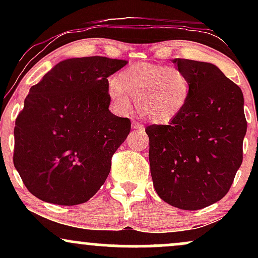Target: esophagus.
I'll return each instance as SVG.
<instances>
[{
  "label": "esophagus",
  "mask_w": 258,
  "mask_h": 258,
  "mask_svg": "<svg viewBox=\"0 0 258 258\" xmlns=\"http://www.w3.org/2000/svg\"><path fill=\"white\" fill-rule=\"evenodd\" d=\"M132 128L135 130V131H144V126L142 125V123H139L138 121H132Z\"/></svg>",
  "instance_id": "esophagus-1"
}]
</instances>
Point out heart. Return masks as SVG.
I'll return each instance as SVG.
<instances>
[{
	"label": "heart",
	"instance_id": "1",
	"mask_svg": "<svg viewBox=\"0 0 258 258\" xmlns=\"http://www.w3.org/2000/svg\"><path fill=\"white\" fill-rule=\"evenodd\" d=\"M188 75L174 67L136 63L108 84V96L117 114H128L132 100L142 117L154 125H167L184 111L190 98Z\"/></svg>",
	"mask_w": 258,
	"mask_h": 258
}]
</instances>
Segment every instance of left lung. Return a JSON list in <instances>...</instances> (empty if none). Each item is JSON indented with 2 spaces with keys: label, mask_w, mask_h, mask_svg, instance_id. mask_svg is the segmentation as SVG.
<instances>
[{
  "label": "left lung",
  "mask_w": 258,
  "mask_h": 258,
  "mask_svg": "<svg viewBox=\"0 0 258 258\" xmlns=\"http://www.w3.org/2000/svg\"><path fill=\"white\" fill-rule=\"evenodd\" d=\"M172 63L190 80V98L172 122L146 128L150 173L165 203L193 211L221 200L240 167L244 96L214 64L180 58Z\"/></svg>",
  "instance_id": "1"
}]
</instances>
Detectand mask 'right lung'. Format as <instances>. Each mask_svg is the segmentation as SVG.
<instances>
[{
	"label": "right lung",
	"instance_id": "1",
	"mask_svg": "<svg viewBox=\"0 0 258 258\" xmlns=\"http://www.w3.org/2000/svg\"><path fill=\"white\" fill-rule=\"evenodd\" d=\"M127 64L105 57L59 61L24 100L14 127L13 162L40 200L73 206L104 184L131 121L109 110L108 78Z\"/></svg>",
	"mask_w": 258,
	"mask_h": 258
}]
</instances>
